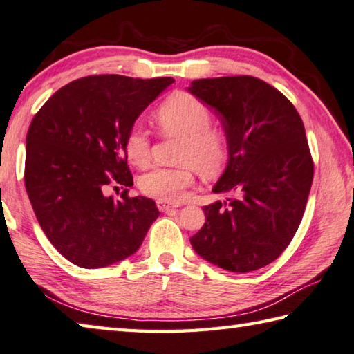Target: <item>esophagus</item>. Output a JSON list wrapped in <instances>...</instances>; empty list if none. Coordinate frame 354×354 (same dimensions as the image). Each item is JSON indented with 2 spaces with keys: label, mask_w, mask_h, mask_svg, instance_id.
<instances>
[{
  "label": "esophagus",
  "mask_w": 354,
  "mask_h": 354,
  "mask_svg": "<svg viewBox=\"0 0 354 354\" xmlns=\"http://www.w3.org/2000/svg\"><path fill=\"white\" fill-rule=\"evenodd\" d=\"M157 207H158L160 212H167V209L178 208V205H174V203H169V202H161V201L157 202Z\"/></svg>",
  "instance_id": "1"
}]
</instances>
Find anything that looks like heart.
Listing matches in <instances>:
<instances>
[{
  "label": "heart",
  "mask_w": 354,
  "mask_h": 354,
  "mask_svg": "<svg viewBox=\"0 0 354 354\" xmlns=\"http://www.w3.org/2000/svg\"><path fill=\"white\" fill-rule=\"evenodd\" d=\"M155 121L169 135H182L176 167H155L142 174L138 180L140 191L161 202H180L187 189L193 187L196 169L207 177L218 174L227 160V135L212 126L213 113L205 104L188 93H174L155 111ZM129 161L145 167L151 158V142L145 127L140 124L129 130L124 142Z\"/></svg>",
  "instance_id": "b5f03b06"
}]
</instances>
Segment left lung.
I'll use <instances>...</instances> for the list:
<instances>
[{
	"instance_id": "8db88e82",
	"label": "left lung",
	"mask_w": 354,
	"mask_h": 354,
	"mask_svg": "<svg viewBox=\"0 0 354 354\" xmlns=\"http://www.w3.org/2000/svg\"><path fill=\"white\" fill-rule=\"evenodd\" d=\"M188 90L221 118L228 163L213 193L234 196L203 207L191 245L221 269H261L284 252L305 213L314 176L305 126L292 102L258 77L197 79Z\"/></svg>"
}]
</instances>
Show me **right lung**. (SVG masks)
<instances>
[{
    "mask_svg": "<svg viewBox=\"0 0 354 354\" xmlns=\"http://www.w3.org/2000/svg\"><path fill=\"white\" fill-rule=\"evenodd\" d=\"M172 77L99 74L73 80L43 104L26 136L24 185L37 221L68 261L97 269L140 249L158 208L130 197L124 149L142 110ZM124 187L120 199L105 196Z\"/></svg>",
    "mask_w": 354,
    "mask_h": 354,
    "instance_id": "add662e5",
    "label": "right lung"
}]
</instances>
